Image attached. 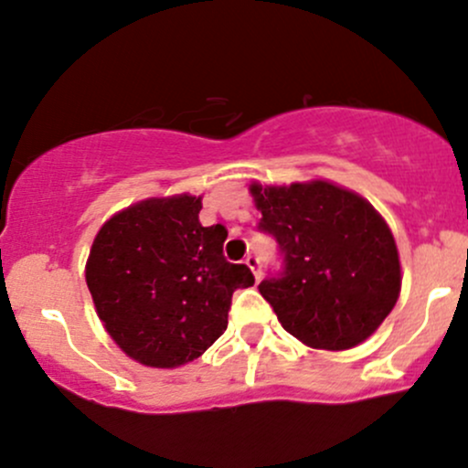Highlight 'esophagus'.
Masks as SVG:
<instances>
[{"mask_svg":"<svg viewBox=\"0 0 468 468\" xmlns=\"http://www.w3.org/2000/svg\"><path fill=\"white\" fill-rule=\"evenodd\" d=\"M247 267L250 269V271H253L255 280H258V282H260V278H262V264H260V260L255 258V255H249V258H247Z\"/></svg>","mask_w":468,"mask_h":468,"instance_id":"1","label":"esophagus"}]
</instances>
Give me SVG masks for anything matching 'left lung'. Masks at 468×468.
<instances>
[{"label":"left lung","mask_w":468,"mask_h":468,"mask_svg":"<svg viewBox=\"0 0 468 468\" xmlns=\"http://www.w3.org/2000/svg\"><path fill=\"white\" fill-rule=\"evenodd\" d=\"M258 230L275 238L282 271L260 293L292 336L350 350L386 321L401 292L395 238L370 201L329 181L250 186Z\"/></svg>","instance_id":"1"}]
</instances>
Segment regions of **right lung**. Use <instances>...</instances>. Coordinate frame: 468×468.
<instances>
[{
	"label": "right lung",
	"mask_w": 468,
	"mask_h": 468,
	"mask_svg": "<svg viewBox=\"0 0 468 468\" xmlns=\"http://www.w3.org/2000/svg\"><path fill=\"white\" fill-rule=\"evenodd\" d=\"M201 197L145 199L107 219L87 260L98 318L127 356L150 367L195 361L224 334L247 264L224 258L226 229L199 224Z\"/></svg>",
	"instance_id": "add662e5"
}]
</instances>
